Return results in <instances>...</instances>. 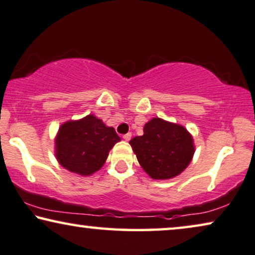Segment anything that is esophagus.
<instances>
[{
    "label": "esophagus",
    "instance_id": "obj_1",
    "mask_svg": "<svg viewBox=\"0 0 255 255\" xmlns=\"http://www.w3.org/2000/svg\"><path fill=\"white\" fill-rule=\"evenodd\" d=\"M131 138V132H127V134L124 135V139L125 141H129Z\"/></svg>",
    "mask_w": 255,
    "mask_h": 255
}]
</instances>
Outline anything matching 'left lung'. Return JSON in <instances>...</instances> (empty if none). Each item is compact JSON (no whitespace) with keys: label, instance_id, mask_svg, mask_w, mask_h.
<instances>
[{"label":"left lung","instance_id":"8db88e82","mask_svg":"<svg viewBox=\"0 0 255 255\" xmlns=\"http://www.w3.org/2000/svg\"><path fill=\"white\" fill-rule=\"evenodd\" d=\"M129 144L139 165L152 179L177 177L188 166L195 146L187 129L160 118L144 125L143 135L131 138Z\"/></svg>","mask_w":255,"mask_h":255}]
</instances>
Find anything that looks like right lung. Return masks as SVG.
Wrapping results in <instances>:
<instances>
[{
  "mask_svg": "<svg viewBox=\"0 0 255 255\" xmlns=\"http://www.w3.org/2000/svg\"><path fill=\"white\" fill-rule=\"evenodd\" d=\"M120 137L93 114L61 125L55 138L57 162L66 170L91 175L105 164L110 150Z\"/></svg>",
  "mask_w": 255,
  "mask_h": 255,
  "instance_id": "add662e5",
  "label": "right lung"
}]
</instances>
